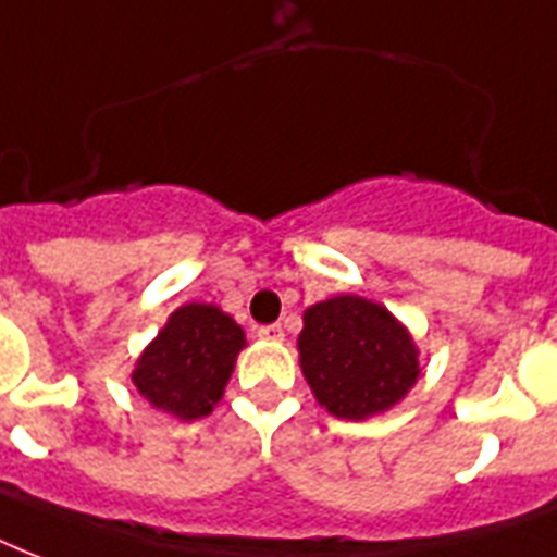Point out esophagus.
<instances>
[{
	"label": "esophagus",
	"mask_w": 557,
	"mask_h": 557,
	"mask_svg": "<svg viewBox=\"0 0 557 557\" xmlns=\"http://www.w3.org/2000/svg\"><path fill=\"white\" fill-rule=\"evenodd\" d=\"M258 337L270 339V343H282L284 331H282V325H261L258 327Z\"/></svg>",
	"instance_id": "esophagus-1"
}]
</instances>
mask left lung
<instances>
[{"label":"left lung","mask_w":557,"mask_h":557,"mask_svg":"<svg viewBox=\"0 0 557 557\" xmlns=\"http://www.w3.org/2000/svg\"><path fill=\"white\" fill-rule=\"evenodd\" d=\"M299 360L319 404L348 421L389 409L418 381V351L407 327L360 296L305 310Z\"/></svg>","instance_id":"left-lung-1"}]
</instances>
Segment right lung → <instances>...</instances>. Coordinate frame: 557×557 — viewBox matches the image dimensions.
I'll use <instances>...</instances> for the list:
<instances>
[{
  "label": "right lung",
  "instance_id": "right-lung-1",
  "mask_svg": "<svg viewBox=\"0 0 557 557\" xmlns=\"http://www.w3.org/2000/svg\"><path fill=\"white\" fill-rule=\"evenodd\" d=\"M244 331L214 305H183L136 363L133 383L162 412L209 416L230 381Z\"/></svg>",
  "mask_w": 557,
  "mask_h": 557
}]
</instances>
